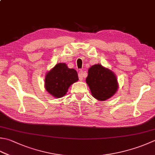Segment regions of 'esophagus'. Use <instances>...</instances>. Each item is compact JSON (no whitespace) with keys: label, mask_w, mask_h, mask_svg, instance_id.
Returning a JSON list of instances; mask_svg holds the SVG:
<instances>
[{"label":"esophagus","mask_w":155,"mask_h":155,"mask_svg":"<svg viewBox=\"0 0 155 155\" xmlns=\"http://www.w3.org/2000/svg\"><path fill=\"white\" fill-rule=\"evenodd\" d=\"M78 78H79L80 81H83V78L84 77V71H80L79 72H78Z\"/></svg>","instance_id":"1"}]
</instances>
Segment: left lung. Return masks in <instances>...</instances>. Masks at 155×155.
<instances>
[{"label": "left lung", "instance_id": "1", "mask_svg": "<svg viewBox=\"0 0 155 155\" xmlns=\"http://www.w3.org/2000/svg\"><path fill=\"white\" fill-rule=\"evenodd\" d=\"M86 83L93 97L101 101L113 97L119 87L114 72L100 64L91 66L88 70Z\"/></svg>", "mask_w": 155, "mask_h": 155}]
</instances>
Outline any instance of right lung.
Masks as SVG:
<instances>
[{
    "instance_id": "add662e5",
    "label": "right lung",
    "mask_w": 155,
    "mask_h": 155,
    "mask_svg": "<svg viewBox=\"0 0 155 155\" xmlns=\"http://www.w3.org/2000/svg\"><path fill=\"white\" fill-rule=\"evenodd\" d=\"M78 81L76 70L69 68L65 63H58L47 72L44 87L47 92L55 98H61L69 87Z\"/></svg>"
}]
</instances>
